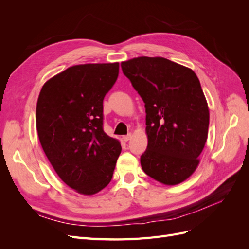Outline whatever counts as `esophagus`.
<instances>
[{
	"label": "esophagus",
	"instance_id": "obj_1",
	"mask_svg": "<svg viewBox=\"0 0 249 249\" xmlns=\"http://www.w3.org/2000/svg\"><path fill=\"white\" fill-rule=\"evenodd\" d=\"M131 138H132V134H127V135H125V136H124V137H123L124 141H125V142H127L129 140H131Z\"/></svg>",
	"mask_w": 249,
	"mask_h": 249
}]
</instances>
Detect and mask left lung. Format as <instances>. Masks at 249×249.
Masks as SVG:
<instances>
[{
  "label": "left lung",
  "mask_w": 249,
  "mask_h": 249,
  "mask_svg": "<svg viewBox=\"0 0 249 249\" xmlns=\"http://www.w3.org/2000/svg\"><path fill=\"white\" fill-rule=\"evenodd\" d=\"M120 65L145 104L143 171L164 185L184 182L196 169L208 138L209 108L197 76L162 57H138Z\"/></svg>",
  "instance_id": "obj_1"
}]
</instances>
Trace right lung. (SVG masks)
Segmentation results:
<instances>
[{"label":"right lung","instance_id":"1","mask_svg":"<svg viewBox=\"0 0 249 249\" xmlns=\"http://www.w3.org/2000/svg\"><path fill=\"white\" fill-rule=\"evenodd\" d=\"M118 71L117 62L69 67L42 86L37 101L43 152L59 178L81 194H95L111 182L122 152L103 129V101Z\"/></svg>","mask_w":249,"mask_h":249}]
</instances>
